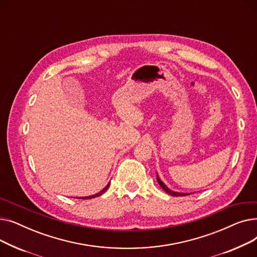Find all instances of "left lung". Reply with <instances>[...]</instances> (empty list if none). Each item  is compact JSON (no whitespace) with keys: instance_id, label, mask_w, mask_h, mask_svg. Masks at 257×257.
Wrapping results in <instances>:
<instances>
[{"instance_id":"1","label":"left lung","mask_w":257,"mask_h":257,"mask_svg":"<svg viewBox=\"0 0 257 257\" xmlns=\"http://www.w3.org/2000/svg\"><path fill=\"white\" fill-rule=\"evenodd\" d=\"M156 179H157V182L159 183V185L161 186V188H163V190L167 193V194H169V195H171V196H175V197H181V196H188V195H191L190 193H178V192H174V191H172V190H170V188L160 180V178L158 177V174L156 175Z\"/></svg>"}]
</instances>
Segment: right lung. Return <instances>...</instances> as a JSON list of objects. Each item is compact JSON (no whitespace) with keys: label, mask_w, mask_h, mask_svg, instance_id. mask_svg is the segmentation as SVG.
<instances>
[{"label":"right lung","mask_w":257,"mask_h":257,"mask_svg":"<svg viewBox=\"0 0 257 257\" xmlns=\"http://www.w3.org/2000/svg\"><path fill=\"white\" fill-rule=\"evenodd\" d=\"M109 184H110V182L109 183H108L104 188H103V190L101 191V192H99V193H97V194H94V195H92V196H88V197H80L79 199H91V198H96V197H99V196H101L102 194H104L105 192H106V190H107V188H108V186H109Z\"/></svg>","instance_id":"right-lung-1"}]
</instances>
